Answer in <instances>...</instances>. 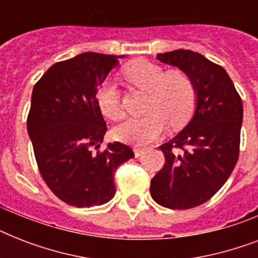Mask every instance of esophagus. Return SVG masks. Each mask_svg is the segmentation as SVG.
Wrapping results in <instances>:
<instances>
[{"mask_svg":"<svg viewBox=\"0 0 258 258\" xmlns=\"http://www.w3.org/2000/svg\"><path fill=\"white\" fill-rule=\"evenodd\" d=\"M146 149L145 147H138V146H135L134 147V153H135V157H141L142 154L145 153Z\"/></svg>","mask_w":258,"mask_h":258,"instance_id":"1","label":"esophagus"}]
</instances>
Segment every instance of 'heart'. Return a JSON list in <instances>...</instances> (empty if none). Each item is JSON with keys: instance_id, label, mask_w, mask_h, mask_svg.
<instances>
[{"instance_id": "heart-1", "label": "heart", "mask_w": 258, "mask_h": 258, "mask_svg": "<svg viewBox=\"0 0 258 258\" xmlns=\"http://www.w3.org/2000/svg\"><path fill=\"white\" fill-rule=\"evenodd\" d=\"M131 84L149 92L146 103L147 115L130 117L115 128V137L135 146L149 145L161 137L171 124H182L191 115L196 105V89L191 79L182 71L167 72L149 60H137L123 71ZM99 108L112 120L123 116L120 95L112 82H105L97 89Z\"/></svg>"}]
</instances>
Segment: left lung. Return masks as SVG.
I'll use <instances>...</instances> for the list:
<instances>
[{"label":"left lung","instance_id":"left-lung-1","mask_svg":"<svg viewBox=\"0 0 258 258\" xmlns=\"http://www.w3.org/2000/svg\"><path fill=\"white\" fill-rule=\"evenodd\" d=\"M191 79L197 105L188 124L159 146L165 166L151 179L157 204L191 209L209 201L232 174L240 154L242 101L226 71L202 54L178 49L158 53Z\"/></svg>","mask_w":258,"mask_h":258}]
</instances>
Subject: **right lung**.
<instances>
[{
  "label": "right lung",
  "instance_id": "1",
  "mask_svg": "<svg viewBox=\"0 0 258 258\" xmlns=\"http://www.w3.org/2000/svg\"><path fill=\"white\" fill-rule=\"evenodd\" d=\"M119 57L86 52L56 62L32 92L28 134L40 174L54 196L76 208L112 200L113 174L134 158L119 142L99 150L107 124L96 93Z\"/></svg>",
  "mask_w": 258,
  "mask_h": 258
}]
</instances>
